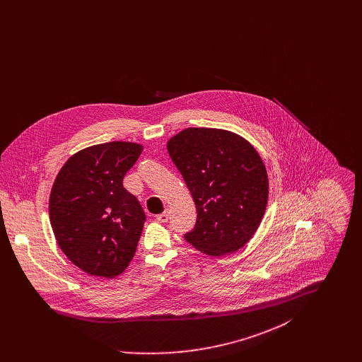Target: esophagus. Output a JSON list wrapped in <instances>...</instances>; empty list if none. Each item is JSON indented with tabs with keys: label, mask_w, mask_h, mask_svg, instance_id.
Listing matches in <instances>:
<instances>
[{
	"label": "esophagus",
	"mask_w": 362,
	"mask_h": 362,
	"mask_svg": "<svg viewBox=\"0 0 362 362\" xmlns=\"http://www.w3.org/2000/svg\"><path fill=\"white\" fill-rule=\"evenodd\" d=\"M168 217H170L168 210H165V211H163V213L157 214V216H156V220H157V221H160V223H167V221H168Z\"/></svg>",
	"instance_id": "obj_1"
}]
</instances>
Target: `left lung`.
<instances>
[{
    "instance_id": "1",
    "label": "left lung",
    "mask_w": 362,
    "mask_h": 362,
    "mask_svg": "<svg viewBox=\"0 0 362 362\" xmlns=\"http://www.w3.org/2000/svg\"><path fill=\"white\" fill-rule=\"evenodd\" d=\"M167 149L197 206L185 239L207 255L240 250L267 205L269 179L258 152L233 133L204 127L180 132Z\"/></svg>"
}]
</instances>
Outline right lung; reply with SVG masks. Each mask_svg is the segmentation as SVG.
I'll return each mask as SVG.
<instances>
[{"instance_id": "1", "label": "right lung", "mask_w": 362, "mask_h": 362, "mask_svg": "<svg viewBox=\"0 0 362 362\" xmlns=\"http://www.w3.org/2000/svg\"><path fill=\"white\" fill-rule=\"evenodd\" d=\"M142 146L114 141L71 156L50 195V221L58 245L90 276H119L136 254L146 221L137 198L123 187Z\"/></svg>"}]
</instances>
